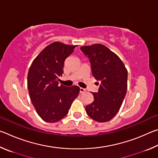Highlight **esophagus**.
Returning a JSON list of instances; mask_svg holds the SVG:
<instances>
[{"instance_id": "esophagus-1", "label": "esophagus", "mask_w": 158, "mask_h": 158, "mask_svg": "<svg viewBox=\"0 0 158 158\" xmlns=\"http://www.w3.org/2000/svg\"><path fill=\"white\" fill-rule=\"evenodd\" d=\"M79 90H80L79 92H80V93H81H81H84L85 91V89H84V88H80Z\"/></svg>"}]
</instances>
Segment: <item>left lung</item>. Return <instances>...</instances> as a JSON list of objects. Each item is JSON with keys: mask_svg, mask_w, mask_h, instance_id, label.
<instances>
[{"mask_svg": "<svg viewBox=\"0 0 158 158\" xmlns=\"http://www.w3.org/2000/svg\"><path fill=\"white\" fill-rule=\"evenodd\" d=\"M80 49L89 59L93 75L100 82L98 92L93 93L94 101L85 106V111L94 121L107 122L119 111L126 94L127 69L120 58L102 44Z\"/></svg>", "mask_w": 158, "mask_h": 158, "instance_id": "obj_1", "label": "left lung"}]
</instances>
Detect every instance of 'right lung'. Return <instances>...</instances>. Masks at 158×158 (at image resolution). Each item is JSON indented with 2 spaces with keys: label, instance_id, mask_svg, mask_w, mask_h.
<instances>
[{
  "label": "right lung",
  "instance_id": "add662e5",
  "mask_svg": "<svg viewBox=\"0 0 158 158\" xmlns=\"http://www.w3.org/2000/svg\"><path fill=\"white\" fill-rule=\"evenodd\" d=\"M76 46L53 42L35 58L28 73V89L37 114L47 123L59 121L68 114L79 87L58 85L64 63Z\"/></svg>",
  "mask_w": 158,
  "mask_h": 158
}]
</instances>
